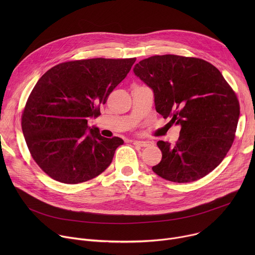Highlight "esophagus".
I'll return each mask as SVG.
<instances>
[{
  "label": "esophagus",
  "mask_w": 255,
  "mask_h": 255,
  "mask_svg": "<svg viewBox=\"0 0 255 255\" xmlns=\"http://www.w3.org/2000/svg\"><path fill=\"white\" fill-rule=\"evenodd\" d=\"M133 144L141 147H150L153 145V142L149 140H133Z\"/></svg>",
  "instance_id": "34e87169"
}]
</instances>
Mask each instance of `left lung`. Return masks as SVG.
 I'll use <instances>...</instances> for the list:
<instances>
[{
    "label": "left lung",
    "instance_id": "obj_1",
    "mask_svg": "<svg viewBox=\"0 0 255 255\" xmlns=\"http://www.w3.org/2000/svg\"><path fill=\"white\" fill-rule=\"evenodd\" d=\"M155 110L180 127L175 144L158 141L162 158L152 170L173 183H191L214 170L233 143L240 108L221 72L206 60L155 55L135 64Z\"/></svg>",
    "mask_w": 255,
    "mask_h": 255
}]
</instances>
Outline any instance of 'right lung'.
I'll list each match as a JSON object with an SVG mask.
<instances>
[{"label":"right lung","mask_w":255,"mask_h":255,"mask_svg":"<svg viewBox=\"0 0 255 255\" xmlns=\"http://www.w3.org/2000/svg\"><path fill=\"white\" fill-rule=\"evenodd\" d=\"M136 58H92L59 63L38 80L22 115L28 149L53 179L75 185L111 164L119 137L106 138L88 126L100 106L126 78Z\"/></svg>","instance_id":"add662e5"}]
</instances>
